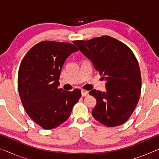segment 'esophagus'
Here are the masks:
<instances>
[{"mask_svg": "<svg viewBox=\"0 0 159 159\" xmlns=\"http://www.w3.org/2000/svg\"><path fill=\"white\" fill-rule=\"evenodd\" d=\"M81 95H82L83 97L86 96V95H89V91H88V90H85L83 89V90H81Z\"/></svg>", "mask_w": 159, "mask_h": 159, "instance_id": "obj_1", "label": "esophagus"}]
</instances>
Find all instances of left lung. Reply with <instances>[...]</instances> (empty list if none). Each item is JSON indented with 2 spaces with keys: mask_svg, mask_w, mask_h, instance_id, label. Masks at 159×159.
Listing matches in <instances>:
<instances>
[{
  "mask_svg": "<svg viewBox=\"0 0 159 159\" xmlns=\"http://www.w3.org/2000/svg\"><path fill=\"white\" fill-rule=\"evenodd\" d=\"M74 43L106 81L105 92L93 89L89 93L97 100L93 117L107 127L122 125L132 114L140 96L142 79L134 53L109 36Z\"/></svg>",
  "mask_w": 159,
  "mask_h": 159,
  "instance_id": "8db88e82",
  "label": "left lung"
}]
</instances>
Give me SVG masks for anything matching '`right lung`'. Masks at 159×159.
Listing matches in <instances>:
<instances>
[{"instance_id": "add662e5", "label": "right lung", "mask_w": 159, "mask_h": 159, "mask_svg": "<svg viewBox=\"0 0 159 159\" xmlns=\"http://www.w3.org/2000/svg\"><path fill=\"white\" fill-rule=\"evenodd\" d=\"M78 50L66 42L43 41L29 50L20 66L17 85L21 102L30 118L45 129L69 119L81 96L79 89L69 92L58 88L63 65Z\"/></svg>"}]
</instances>
